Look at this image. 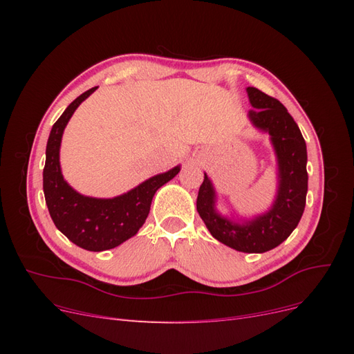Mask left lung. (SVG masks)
<instances>
[{
  "label": "left lung",
  "mask_w": 354,
  "mask_h": 354,
  "mask_svg": "<svg viewBox=\"0 0 354 354\" xmlns=\"http://www.w3.org/2000/svg\"><path fill=\"white\" fill-rule=\"evenodd\" d=\"M250 121L269 133L277 159V194L269 211L243 223L223 217L216 209V190L203 176L196 209L214 238L241 252H266L281 245L298 226L307 195V149L301 131L285 106L259 88L248 87Z\"/></svg>",
  "instance_id": "left-lung-1"
}]
</instances>
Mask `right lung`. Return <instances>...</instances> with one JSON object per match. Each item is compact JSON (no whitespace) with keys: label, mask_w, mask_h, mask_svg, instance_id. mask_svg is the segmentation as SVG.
Listing matches in <instances>:
<instances>
[{"label":"right lung","mask_w":354,"mask_h":354,"mask_svg":"<svg viewBox=\"0 0 354 354\" xmlns=\"http://www.w3.org/2000/svg\"><path fill=\"white\" fill-rule=\"evenodd\" d=\"M95 90L97 87H93L75 99L53 125L46 149L42 189L56 227L75 245L99 252L112 250L134 236L149 216L156 190L178 174L180 165L111 199L84 196L73 190L60 169L62 136L73 112Z\"/></svg>","instance_id":"1"}]
</instances>
